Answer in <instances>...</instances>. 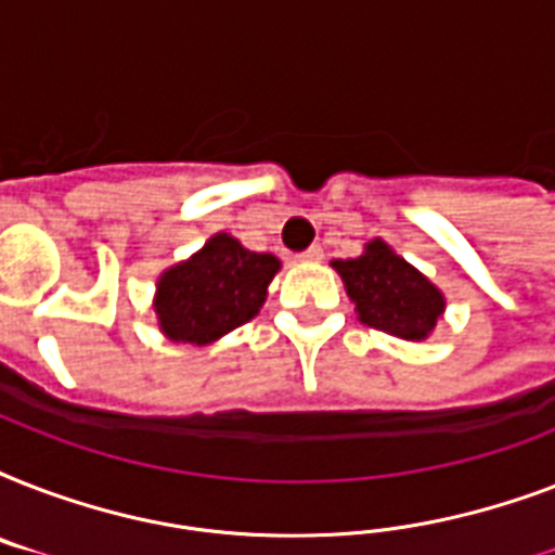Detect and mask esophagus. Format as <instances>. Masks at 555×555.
<instances>
[{"label": "esophagus", "instance_id": "1", "mask_svg": "<svg viewBox=\"0 0 555 555\" xmlns=\"http://www.w3.org/2000/svg\"><path fill=\"white\" fill-rule=\"evenodd\" d=\"M322 256H325V253H322L320 244H313V247H308V250H305L299 259H302V261H322Z\"/></svg>", "mask_w": 555, "mask_h": 555}]
</instances>
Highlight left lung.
<instances>
[{
	"label": "left lung",
	"instance_id": "1",
	"mask_svg": "<svg viewBox=\"0 0 555 555\" xmlns=\"http://www.w3.org/2000/svg\"><path fill=\"white\" fill-rule=\"evenodd\" d=\"M357 320L391 337L423 343L443 320L447 296L421 270L397 256L383 238H371L357 259H334Z\"/></svg>",
	"mask_w": 555,
	"mask_h": 555
}]
</instances>
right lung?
Returning a JSON list of instances; mask_svg holds the SVG:
<instances>
[{"mask_svg": "<svg viewBox=\"0 0 555 555\" xmlns=\"http://www.w3.org/2000/svg\"><path fill=\"white\" fill-rule=\"evenodd\" d=\"M279 268L273 253H253L230 233H216L158 276L152 308L160 334L190 346L216 343L259 313Z\"/></svg>", "mask_w": 555, "mask_h": 555, "instance_id": "add662e5", "label": "right lung"}]
</instances>
